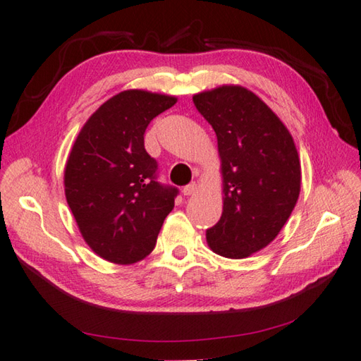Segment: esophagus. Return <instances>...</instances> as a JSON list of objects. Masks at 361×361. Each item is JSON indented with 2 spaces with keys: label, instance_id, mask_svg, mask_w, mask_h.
I'll use <instances>...</instances> for the list:
<instances>
[{
  "label": "esophagus",
  "instance_id": "1",
  "mask_svg": "<svg viewBox=\"0 0 361 361\" xmlns=\"http://www.w3.org/2000/svg\"><path fill=\"white\" fill-rule=\"evenodd\" d=\"M195 190H197V185H195V183H190V185L183 188L181 192L185 194V195H192V194L195 192Z\"/></svg>",
  "mask_w": 361,
  "mask_h": 361
}]
</instances>
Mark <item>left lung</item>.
I'll return each mask as SVG.
<instances>
[{
    "label": "left lung",
    "mask_w": 361,
    "mask_h": 361,
    "mask_svg": "<svg viewBox=\"0 0 361 361\" xmlns=\"http://www.w3.org/2000/svg\"><path fill=\"white\" fill-rule=\"evenodd\" d=\"M213 126L222 169L224 211L207 243L225 258L250 257L271 244L300 192V161L293 136L259 97L221 86L192 97Z\"/></svg>",
    "instance_id": "1"
}]
</instances>
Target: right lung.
<instances>
[{"label":"right lung","instance_id":"obj_1","mask_svg":"<svg viewBox=\"0 0 361 361\" xmlns=\"http://www.w3.org/2000/svg\"><path fill=\"white\" fill-rule=\"evenodd\" d=\"M171 95L131 89L109 98L81 128L68 154L63 186L84 241L116 264L144 259L157 245L178 189L158 178L147 153L148 123L172 108Z\"/></svg>","mask_w":361,"mask_h":361}]
</instances>
